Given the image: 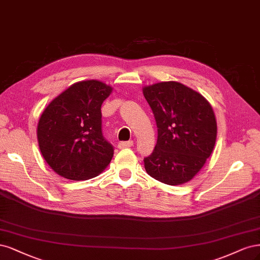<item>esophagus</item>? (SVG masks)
Segmentation results:
<instances>
[{"instance_id": "obj_1", "label": "esophagus", "mask_w": 260, "mask_h": 260, "mask_svg": "<svg viewBox=\"0 0 260 260\" xmlns=\"http://www.w3.org/2000/svg\"><path fill=\"white\" fill-rule=\"evenodd\" d=\"M134 142L132 140H128V141H121L119 144V148L120 149H124V148H129L133 146Z\"/></svg>"}]
</instances>
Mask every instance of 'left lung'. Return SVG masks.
<instances>
[{
	"label": "left lung",
	"mask_w": 260,
	"mask_h": 260,
	"mask_svg": "<svg viewBox=\"0 0 260 260\" xmlns=\"http://www.w3.org/2000/svg\"><path fill=\"white\" fill-rule=\"evenodd\" d=\"M157 127L153 152L144 158L146 172L166 185L191 180L212 154L217 123L212 106L198 91L178 82L142 88Z\"/></svg>",
	"instance_id": "8db88e82"
}]
</instances>
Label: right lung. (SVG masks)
<instances>
[{"label":"right lung","mask_w":260,"mask_h":260,"mask_svg":"<svg viewBox=\"0 0 260 260\" xmlns=\"http://www.w3.org/2000/svg\"><path fill=\"white\" fill-rule=\"evenodd\" d=\"M111 91L100 81H82L46 107L37 134L41 153L55 173L70 180H87L110 163L114 149L103 136L100 109Z\"/></svg>","instance_id":"add662e5"}]
</instances>
